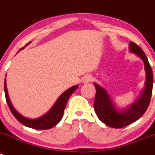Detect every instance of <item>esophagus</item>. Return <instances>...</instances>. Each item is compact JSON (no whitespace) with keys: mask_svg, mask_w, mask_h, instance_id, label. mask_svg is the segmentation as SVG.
Instances as JSON below:
<instances>
[{"mask_svg":"<svg viewBox=\"0 0 155 155\" xmlns=\"http://www.w3.org/2000/svg\"><path fill=\"white\" fill-rule=\"evenodd\" d=\"M91 81H92V76H91V75H86L82 79V82L84 84H87L89 82H91Z\"/></svg>","mask_w":155,"mask_h":155,"instance_id":"esophagus-1","label":"esophagus"}]
</instances>
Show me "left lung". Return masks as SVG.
Wrapping results in <instances>:
<instances>
[{
  "mask_svg": "<svg viewBox=\"0 0 155 155\" xmlns=\"http://www.w3.org/2000/svg\"><path fill=\"white\" fill-rule=\"evenodd\" d=\"M129 49L131 53L142 60L146 74L145 87L133 103L126 107H118L105 88L95 82L94 83L96 88L94 110L99 119L110 127L123 128L137 121L145 113L151 101L153 87V72L151 65L145 52L138 45L130 42Z\"/></svg>",
  "mask_w": 155,
  "mask_h": 155,
  "instance_id": "obj_1",
  "label": "left lung"
}]
</instances>
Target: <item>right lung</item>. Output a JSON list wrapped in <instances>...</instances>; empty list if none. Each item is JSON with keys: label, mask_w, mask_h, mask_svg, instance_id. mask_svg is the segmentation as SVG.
Here are the masks:
<instances>
[{"label": "right lung", "mask_w": 155, "mask_h": 155, "mask_svg": "<svg viewBox=\"0 0 155 155\" xmlns=\"http://www.w3.org/2000/svg\"><path fill=\"white\" fill-rule=\"evenodd\" d=\"M31 42H28L26 45H29ZM25 47H23L19 50L23 49ZM18 52V51H17ZM78 85H74V86L71 87L67 91L63 92L61 95L59 96L57 101L54 104V105L51 107V108L45 113L42 115L40 117L36 118V119H29V118L25 117L23 115L20 114L17 110L12 105V103L10 101V97H9L8 92H7V82H6V78L4 80V92H5V97L6 101H7L8 107L10 108V111L14 115V117L17 119V120L21 123L24 126H27L29 128H32V129H39V130H43V129H48L52 128L53 126H56L60 121L62 119L63 114H64V109H65L66 105H67V102L68 101L70 96L74 92L76 89H78Z\"/></svg>", "instance_id": "add662e5"}]
</instances>
